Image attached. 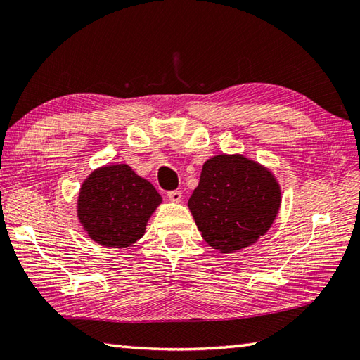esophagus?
Returning a JSON list of instances; mask_svg holds the SVG:
<instances>
[{
	"label": "esophagus",
	"instance_id": "esophagus-1",
	"mask_svg": "<svg viewBox=\"0 0 360 360\" xmlns=\"http://www.w3.org/2000/svg\"><path fill=\"white\" fill-rule=\"evenodd\" d=\"M167 196H168V200H170V201L178 202L182 198V192H181V190H170V192L167 193Z\"/></svg>",
	"mask_w": 360,
	"mask_h": 360
}]
</instances>
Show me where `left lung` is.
<instances>
[{"mask_svg":"<svg viewBox=\"0 0 360 360\" xmlns=\"http://www.w3.org/2000/svg\"><path fill=\"white\" fill-rule=\"evenodd\" d=\"M279 204L281 190L269 170L238 154H221L202 165L188 209L204 240L232 252L269 231Z\"/></svg>","mask_w":360,"mask_h":360,"instance_id":"left-lung-1","label":"left lung"}]
</instances>
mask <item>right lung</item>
Instances as JSON below:
<instances>
[{"mask_svg": "<svg viewBox=\"0 0 360 360\" xmlns=\"http://www.w3.org/2000/svg\"><path fill=\"white\" fill-rule=\"evenodd\" d=\"M162 198L151 182L118 164L95 170L84 181L77 217L96 243L126 248L145 234L148 218Z\"/></svg>", "mask_w": 360, "mask_h": 360, "instance_id": "right-lung-1", "label": "right lung"}]
</instances>
